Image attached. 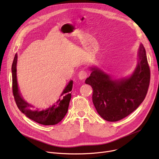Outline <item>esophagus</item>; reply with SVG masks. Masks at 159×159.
<instances>
[{
  "instance_id": "esophagus-1",
  "label": "esophagus",
  "mask_w": 159,
  "mask_h": 159,
  "mask_svg": "<svg viewBox=\"0 0 159 159\" xmlns=\"http://www.w3.org/2000/svg\"><path fill=\"white\" fill-rule=\"evenodd\" d=\"M88 76V73L85 70H82L79 72L78 73V77L80 80H84Z\"/></svg>"
}]
</instances>
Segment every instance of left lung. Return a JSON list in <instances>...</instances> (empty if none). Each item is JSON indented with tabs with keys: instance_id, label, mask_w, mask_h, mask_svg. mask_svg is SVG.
<instances>
[{
	"instance_id": "obj_1",
	"label": "left lung",
	"mask_w": 159,
	"mask_h": 159,
	"mask_svg": "<svg viewBox=\"0 0 159 159\" xmlns=\"http://www.w3.org/2000/svg\"><path fill=\"white\" fill-rule=\"evenodd\" d=\"M139 62L128 78L112 79L97 67L86 79V84L93 88V103L99 115L109 122H116L128 116L143 102L149 85L150 70L146 50L139 49Z\"/></svg>"
}]
</instances>
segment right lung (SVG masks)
<instances>
[{"label":"right lung","mask_w":159,"mask_h":159,"mask_svg":"<svg viewBox=\"0 0 159 159\" xmlns=\"http://www.w3.org/2000/svg\"><path fill=\"white\" fill-rule=\"evenodd\" d=\"M16 62L17 54H15L11 68L12 89L15 102L20 111L31 120L45 126L55 125L61 122L68 112L73 81L70 80L62 92L52 101L44 104L33 105L26 101L19 91L16 79Z\"/></svg>","instance_id":"obj_1"}]
</instances>
